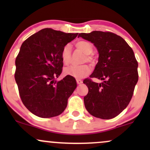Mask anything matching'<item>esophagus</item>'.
I'll list each match as a JSON object with an SVG mask.
<instances>
[{"label": "esophagus", "instance_id": "34e87169", "mask_svg": "<svg viewBox=\"0 0 150 150\" xmlns=\"http://www.w3.org/2000/svg\"><path fill=\"white\" fill-rule=\"evenodd\" d=\"M76 82H77V83L78 84V85H80V84H82V80H80V79H77V80H76Z\"/></svg>", "mask_w": 150, "mask_h": 150}]
</instances>
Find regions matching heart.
Returning a JSON list of instances; mask_svg holds the SVG:
<instances>
[{
	"label": "heart",
	"instance_id": "b5f03b06",
	"mask_svg": "<svg viewBox=\"0 0 150 150\" xmlns=\"http://www.w3.org/2000/svg\"><path fill=\"white\" fill-rule=\"evenodd\" d=\"M77 49H79L86 54L85 61L89 62L93 61L92 53L94 51L93 46L89 42L85 41H79L75 44ZM61 59L64 64H68L71 57V46L66 44L61 51ZM91 68L89 65L83 64L80 65H72L64 68V74L65 75L71 76L75 78H82L90 73Z\"/></svg>",
	"mask_w": 150,
	"mask_h": 150
}]
</instances>
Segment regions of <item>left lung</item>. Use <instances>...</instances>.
<instances>
[{
    "mask_svg": "<svg viewBox=\"0 0 150 150\" xmlns=\"http://www.w3.org/2000/svg\"><path fill=\"white\" fill-rule=\"evenodd\" d=\"M97 48L98 63L89 77L102 80L97 83L85 79L88 87L84 97L85 106L93 116L111 119L120 113L131 100L138 81L137 66L133 51L124 39L111 32L93 31L79 34Z\"/></svg>",
    "mask_w": 150,
    "mask_h": 150,
    "instance_id": "left-lung-1",
    "label": "left lung"
}]
</instances>
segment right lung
Listing matches in <instances>:
<instances>
[{
	"label": "right lung",
	"mask_w": 150,
	"mask_h": 150,
	"mask_svg": "<svg viewBox=\"0 0 150 150\" xmlns=\"http://www.w3.org/2000/svg\"><path fill=\"white\" fill-rule=\"evenodd\" d=\"M77 34L46 28L22 43L15 60V78L22 103L37 116H57L67 107L76 80L68 75L60 81L56 78L63 65L62 49Z\"/></svg>",
	"instance_id": "right-lung-1"
}]
</instances>
